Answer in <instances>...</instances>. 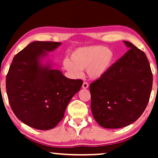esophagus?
<instances>
[{"label":"esophagus","instance_id":"1","mask_svg":"<svg viewBox=\"0 0 158 158\" xmlns=\"http://www.w3.org/2000/svg\"><path fill=\"white\" fill-rule=\"evenodd\" d=\"M88 87H89V84H88L87 82L84 81V83H83V84H82V88H83V89H87Z\"/></svg>","mask_w":158,"mask_h":158}]
</instances>
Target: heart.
Here are the masks:
<instances>
[{
  "label": "heart",
  "instance_id": "heart-1",
  "mask_svg": "<svg viewBox=\"0 0 158 158\" xmlns=\"http://www.w3.org/2000/svg\"><path fill=\"white\" fill-rule=\"evenodd\" d=\"M114 53L102 46H89L78 48L64 60L65 68L74 77L81 76V70L86 69L90 78L97 79L110 68Z\"/></svg>",
  "mask_w": 158,
  "mask_h": 158
}]
</instances>
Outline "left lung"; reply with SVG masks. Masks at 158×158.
Wrapping results in <instances>:
<instances>
[{"label":"left lung","mask_w":158,"mask_h":158,"mask_svg":"<svg viewBox=\"0 0 158 158\" xmlns=\"http://www.w3.org/2000/svg\"><path fill=\"white\" fill-rule=\"evenodd\" d=\"M124 43L130 49L89 87L93 116L105 128L123 127L137 121L151 96L153 74L145 53L130 42Z\"/></svg>","instance_id":"1"}]
</instances>
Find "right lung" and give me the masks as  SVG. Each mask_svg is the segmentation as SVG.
Masks as SVG:
<instances>
[{
	"label": "right lung",
	"instance_id": "right-lung-1",
	"mask_svg": "<svg viewBox=\"0 0 158 158\" xmlns=\"http://www.w3.org/2000/svg\"><path fill=\"white\" fill-rule=\"evenodd\" d=\"M60 42H31L13 58L6 77L9 103L15 116L35 129L50 130L63 119L69 101L83 84L60 71L42 66L39 59Z\"/></svg>",
	"mask_w": 158,
	"mask_h": 158
}]
</instances>
